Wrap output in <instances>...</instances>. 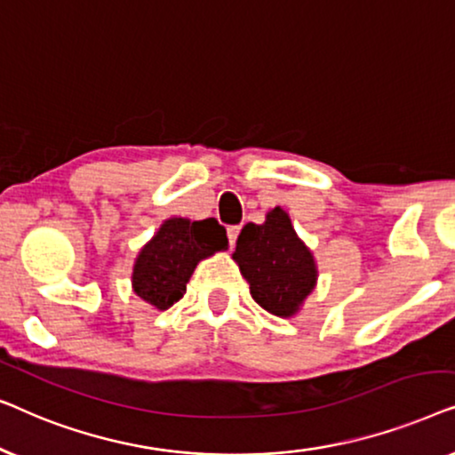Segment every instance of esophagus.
I'll return each instance as SVG.
<instances>
[{
    "mask_svg": "<svg viewBox=\"0 0 455 455\" xmlns=\"http://www.w3.org/2000/svg\"><path fill=\"white\" fill-rule=\"evenodd\" d=\"M238 234H240V226H232L228 228V240H229V246L235 244V240H238Z\"/></svg>",
    "mask_w": 455,
    "mask_h": 455,
    "instance_id": "esophagus-1",
    "label": "esophagus"
}]
</instances>
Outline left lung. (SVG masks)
Masks as SVG:
<instances>
[{"instance_id": "left-lung-1", "label": "left lung", "mask_w": 455, "mask_h": 455, "mask_svg": "<svg viewBox=\"0 0 455 455\" xmlns=\"http://www.w3.org/2000/svg\"><path fill=\"white\" fill-rule=\"evenodd\" d=\"M252 300L267 313L290 319L313 294L316 260L282 207L271 209L265 223H246L232 254Z\"/></svg>"}]
</instances>
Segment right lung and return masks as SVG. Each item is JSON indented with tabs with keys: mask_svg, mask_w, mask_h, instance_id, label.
Here are the masks:
<instances>
[{
	"mask_svg": "<svg viewBox=\"0 0 455 455\" xmlns=\"http://www.w3.org/2000/svg\"><path fill=\"white\" fill-rule=\"evenodd\" d=\"M221 251H228V235L213 217L203 221L170 217L134 260V294L153 308L167 310L184 296L196 265Z\"/></svg>",
	"mask_w": 455,
	"mask_h": 455,
	"instance_id": "obj_1",
	"label": "right lung"
}]
</instances>
